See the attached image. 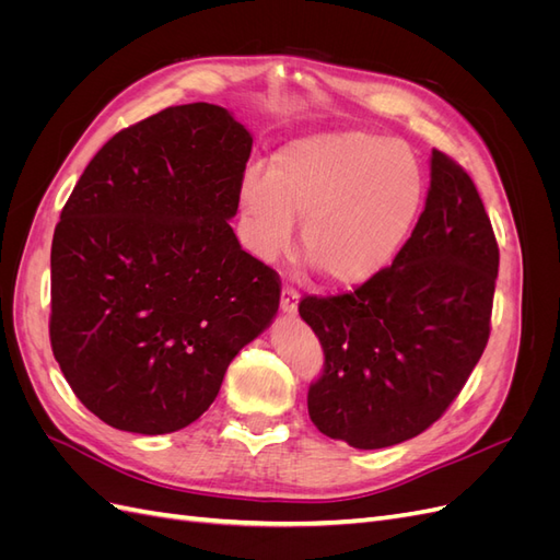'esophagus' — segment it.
Segmentation results:
<instances>
[{"label": "esophagus", "mask_w": 560, "mask_h": 560, "mask_svg": "<svg viewBox=\"0 0 560 560\" xmlns=\"http://www.w3.org/2000/svg\"><path fill=\"white\" fill-rule=\"evenodd\" d=\"M280 308H282V313H287V315H294V313H296V308H299V292L294 290V287L287 284L284 290H282Z\"/></svg>", "instance_id": "1"}]
</instances>
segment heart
Segmentation results:
<instances>
[{
    "label": "heart",
    "mask_w": 560,
    "mask_h": 560,
    "mask_svg": "<svg viewBox=\"0 0 560 560\" xmlns=\"http://www.w3.org/2000/svg\"><path fill=\"white\" fill-rule=\"evenodd\" d=\"M425 198L409 149L362 130L322 132L280 147L268 173H245L241 200L249 245L270 261L301 243L327 280L366 282L397 257Z\"/></svg>",
    "instance_id": "obj_1"
}]
</instances>
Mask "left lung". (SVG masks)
Masks as SVG:
<instances>
[{
  "label": "left lung",
  "mask_w": 560,
  "mask_h": 560,
  "mask_svg": "<svg viewBox=\"0 0 560 560\" xmlns=\"http://www.w3.org/2000/svg\"><path fill=\"white\" fill-rule=\"evenodd\" d=\"M430 171L425 210L393 266L352 292L299 303L325 352L308 416L354 448L395 446L434 425L490 336L493 226L460 163L434 149Z\"/></svg>",
  "instance_id": "1"
}]
</instances>
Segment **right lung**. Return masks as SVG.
<instances>
[{"label":"right lung","mask_w":560,"mask_h":560,"mask_svg":"<svg viewBox=\"0 0 560 560\" xmlns=\"http://www.w3.org/2000/svg\"><path fill=\"white\" fill-rule=\"evenodd\" d=\"M249 151L224 107H167L118 130L65 202L50 348L79 401L116 430L191 425L278 313V273L229 224Z\"/></svg>","instance_id":"1"}]
</instances>
